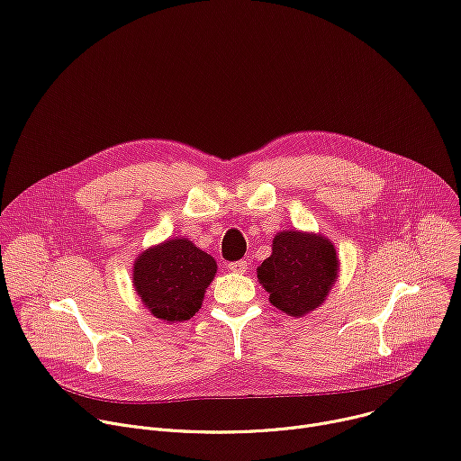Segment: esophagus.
Segmentation results:
<instances>
[{"mask_svg": "<svg viewBox=\"0 0 461 461\" xmlns=\"http://www.w3.org/2000/svg\"><path fill=\"white\" fill-rule=\"evenodd\" d=\"M228 268H230L231 272H235V274H244V272L248 270V263H246L244 259H240V261H233V263H230V265H228Z\"/></svg>", "mask_w": 461, "mask_h": 461, "instance_id": "1", "label": "esophagus"}]
</instances>
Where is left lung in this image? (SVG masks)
<instances>
[{
    "label": "left lung",
    "mask_w": 461,
    "mask_h": 461,
    "mask_svg": "<svg viewBox=\"0 0 461 461\" xmlns=\"http://www.w3.org/2000/svg\"><path fill=\"white\" fill-rule=\"evenodd\" d=\"M337 270V249L325 237L281 231L272 242V256L258 268V277L274 307L303 316L323 303Z\"/></svg>",
    "instance_id": "obj_1"
}]
</instances>
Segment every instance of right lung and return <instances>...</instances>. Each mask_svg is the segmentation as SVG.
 Masks as SVG:
<instances>
[{"instance_id":"add662e5","label":"right lung","mask_w":461,"mask_h":461,"mask_svg":"<svg viewBox=\"0 0 461 461\" xmlns=\"http://www.w3.org/2000/svg\"><path fill=\"white\" fill-rule=\"evenodd\" d=\"M215 272L212 256L187 239H173L140 256L134 265V286L156 318L185 321L200 309Z\"/></svg>"}]
</instances>
